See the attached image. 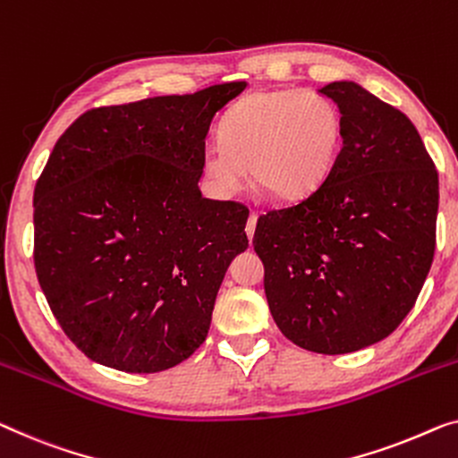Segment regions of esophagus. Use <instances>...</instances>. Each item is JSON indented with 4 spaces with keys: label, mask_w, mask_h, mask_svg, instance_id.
I'll return each mask as SVG.
<instances>
[{
    "label": "esophagus",
    "mask_w": 458,
    "mask_h": 458,
    "mask_svg": "<svg viewBox=\"0 0 458 458\" xmlns=\"http://www.w3.org/2000/svg\"><path fill=\"white\" fill-rule=\"evenodd\" d=\"M256 223H258V215H256V213H250V216H248V223H245V235H248V240H250V242H251V237H254Z\"/></svg>",
    "instance_id": "esophagus-1"
}]
</instances>
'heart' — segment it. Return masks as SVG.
I'll return each mask as SVG.
<instances>
[{
	"label": "heart",
	"mask_w": 458,
	"mask_h": 458,
	"mask_svg": "<svg viewBox=\"0 0 458 458\" xmlns=\"http://www.w3.org/2000/svg\"><path fill=\"white\" fill-rule=\"evenodd\" d=\"M343 144V115L316 90H258L229 109L218 144L202 155V174L221 198L256 185L275 200H301L333 171Z\"/></svg>",
	"instance_id": "b5f03b06"
}]
</instances>
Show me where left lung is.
Returning <instances> with one entry per match:
<instances>
[{"instance_id": "1", "label": "left lung", "mask_w": 458, "mask_h": 458, "mask_svg": "<svg viewBox=\"0 0 458 458\" xmlns=\"http://www.w3.org/2000/svg\"><path fill=\"white\" fill-rule=\"evenodd\" d=\"M343 147L320 188L258 218L254 250L276 327L297 347L341 355L396 330L436 250L438 171L411 119L355 82L322 86Z\"/></svg>"}]
</instances>
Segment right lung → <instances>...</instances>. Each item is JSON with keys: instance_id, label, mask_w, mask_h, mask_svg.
Instances as JSON below:
<instances>
[{"instance_id": "right-lung-1", "label": "right lung", "mask_w": 458, "mask_h": 458, "mask_svg": "<svg viewBox=\"0 0 458 458\" xmlns=\"http://www.w3.org/2000/svg\"><path fill=\"white\" fill-rule=\"evenodd\" d=\"M245 86L90 109L53 148L35 188V268L92 361L163 372L207 339L250 210L202 198L198 182L210 122Z\"/></svg>"}]
</instances>
